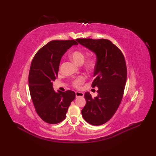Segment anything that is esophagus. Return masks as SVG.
Segmentation results:
<instances>
[{
  "label": "esophagus",
  "instance_id": "obj_1",
  "mask_svg": "<svg viewBox=\"0 0 156 156\" xmlns=\"http://www.w3.org/2000/svg\"><path fill=\"white\" fill-rule=\"evenodd\" d=\"M84 94L82 92H79V91H76V98L77 97H83V96H84Z\"/></svg>",
  "mask_w": 156,
  "mask_h": 156
}]
</instances>
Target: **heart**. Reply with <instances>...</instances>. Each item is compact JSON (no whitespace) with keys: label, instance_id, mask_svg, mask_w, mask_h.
<instances>
[{"label":"heart","instance_id":"heart-1","mask_svg":"<svg viewBox=\"0 0 156 156\" xmlns=\"http://www.w3.org/2000/svg\"><path fill=\"white\" fill-rule=\"evenodd\" d=\"M70 57L74 62L78 65L83 64L85 60V55L84 53V52L78 49L72 52L71 54L70 55ZM84 66L86 69L89 71L94 70L96 66V58L94 57L89 58L85 62ZM84 80L85 77L80 76L73 81V86L75 87L79 88L82 86V84L84 82Z\"/></svg>","mask_w":156,"mask_h":156}]
</instances>
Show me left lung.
I'll return each mask as SVG.
<instances>
[{
    "mask_svg": "<svg viewBox=\"0 0 156 156\" xmlns=\"http://www.w3.org/2000/svg\"><path fill=\"white\" fill-rule=\"evenodd\" d=\"M76 41L96 56L92 87H98V96L93 98L90 93H85L86 103L81 113L87 122L100 126L112 118L121 102L127 78L125 59L121 50L109 40L77 39Z\"/></svg>",
    "mask_w": 156,
    "mask_h": 156,
    "instance_id": "obj_1",
    "label": "left lung"
}]
</instances>
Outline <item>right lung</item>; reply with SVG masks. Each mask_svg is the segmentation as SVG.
I'll return each mask as SVG.
<instances>
[{"label": "right lung", "mask_w": 156, "mask_h": 156, "mask_svg": "<svg viewBox=\"0 0 156 156\" xmlns=\"http://www.w3.org/2000/svg\"><path fill=\"white\" fill-rule=\"evenodd\" d=\"M73 45H77L74 40L50 41L39 50L31 63L28 76L31 98L36 112L49 124L63 121L70 103L76 98L74 91L55 92L53 87L61 58Z\"/></svg>", "instance_id": "right-lung-1"}]
</instances>
